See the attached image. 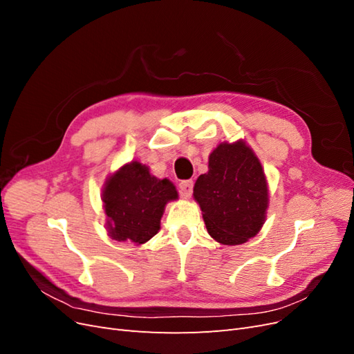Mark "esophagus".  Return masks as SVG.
Masks as SVG:
<instances>
[{
	"label": "esophagus",
	"mask_w": 354,
	"mask_h": 354,
	"mask_svg": "<svg viewBox=\"0 0 354 354\" xmlns=\"http://www.w3.org/2000/svg\"><path fill=\"white\" fill-rule=\"evenodd\" d=\"M178 189H180V195L183 198H190L192 192H194V181L192 180H183L178 183Z\"/></svg>",
	"instance_id": "obj_1"
}]
</instances>
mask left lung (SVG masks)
I'll return each mask as SVG.
<instances>
[{
  "instance_id": "1",
  "label": "left lung",
  "mask_w": 354,
  "mask_h": 354,
  "mask_svg": "<svg viewBox=\"0 0 354 354\" xmlns=\"http://www.w3.org/2000/svg\"><path fill=\"white\" fill-rule=\"evenodd\" d=\"M208 168L194 189L207 230L223 245L243 243L261 229L269 203L260 160L239 140L214 149Z\"/></svg>"
}]
</instances>
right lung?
<instances>
[{
	"label": "right lung",
	"mask_w": 354,
	"mask_h": 354,
	"mask_svg": "<svg viewBox=\"0 0 354 354\" xmlns=\"http://www.w3.org/2000/svg\"><path fill=\"white\" fill-rule=\"evenodd\" d=\"M169 180H159L140 162L124 165L106 181L103 203L108 229L115 241L140 245L159 230L165 203L177 199Z\"/></svg>",
	"instance_id": "1"
}]
</instances>
